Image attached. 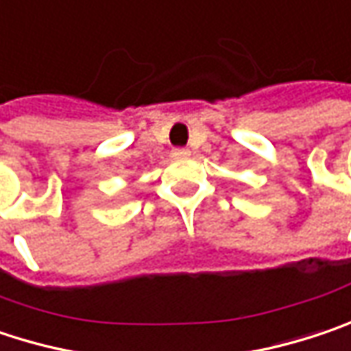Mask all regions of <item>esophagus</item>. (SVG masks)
I'll use <instances>...</instances> for the list:
<instances>
[{
    "mask_svg": "<svg viewBox=\"0 0 351 351\" xmlns=\"http://www.w3.org/2000/svg\"><path fill=\"white\" fill-rule=\"evenodd\" d=\"M189 155H191V151H189V149H182V147H178V149L173 151V156H175V158H182V156H189Z\"/></svg>",
    "mask_w": 351,
    "mask_h": 351,
    "instance_id": "34e87169",
    "label": "esophagus"
}]
</instances>
